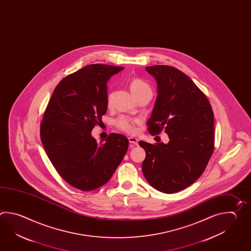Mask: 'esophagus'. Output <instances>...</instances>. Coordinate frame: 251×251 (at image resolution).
<instances>
[{
  "instance_id": "34e87169",
  "label": "esophagus",
  "mask_w": 251,
  "mask_h": 251,
  "mask_svg": "<svg viewBox=\"0 0 251 251\" xmlns=\"http://www.w3.org/2000/svg\"><path fill=\"white\" fill-rule=\"evenodd\" d=\"M128 141H129V143L131 144L132 146H138V139L137 138L129 137V138H128Z\"/></svg>"
}]
</instances>
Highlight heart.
I'll use <instances>...</instances> for the list:
<instances>
[{"mask_svg":"<svg viewBox=\"0 0 251 251\" xmlns=\"http://www.w3.org/2000/svg\"><path fill=\"white\" fill-rule=\"evenodd\" d=\"M146 87H149L143 80H141L139 78H133L129 82V88H130V91L133 95L137 94ZM111 100H112V95L109 94L107 99L109 104L111 103ZM116 123H117L118 127L123 131L128 132V133H133L135 131V124L137 123V121L133 120V119H130V118L121 117L118 120Z\"/></svg>","mask_w":251,"mask_h":251,"instance_id":"heart-1","label":"heart"}]
</instances>
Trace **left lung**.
<instances>
[{
    "instance_id": "1",
    "label": "left lung",
    "mask_w": 251,
    "mask_h": 251,
    "mask_svg": "<svg viewBox=\"0 0 251 251\" xmlns=\"http://www.w3.org/2000/svg\"><path fill=\"white\" fill-rule=\"evenodd\" d=\"M157 84L148 122L152 135L164 128L170 141H139L146 151L142 172L153 188L171 194L188 188L205 171L214 151V113L204 93L185 73L165 65L146 67Z\"/></svg>"
}]
</instances>
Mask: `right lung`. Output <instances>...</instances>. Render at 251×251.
<instances>
[{
	"label": "right lung",
	"instance_id": "right-lung-1",
	"mask_svg": "<svg viewBox=\"0 0 251 251\" xmlns=\"http://www.w3.org/2000/svg\"><path fill=\"white\" fill-rule=\"evenodd\" d=\"M123 67L91 64L67 76L51 95L40 127L42 144L58 174L84 191L105 184L122 163L128 138L91 135L107 111V83ZM104 143L102 144V142Z\"/></svg>",
	"mask_w": 251,
	"mask_h": 251
}]
</instances>
